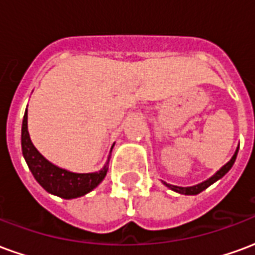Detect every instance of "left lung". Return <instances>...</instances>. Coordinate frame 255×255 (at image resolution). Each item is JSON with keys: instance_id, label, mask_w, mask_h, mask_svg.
Instances as JSON below:
<instances>
[{"instance_id": "obj_1", "label": "left lung", "mask_w": 255, "mask_h": 255, "mask_svg": "<svg viewBox=\"0 0 255 255\" xmlns=\"http://www.w3.org/2000/svg\"><path fill=\"white\" fill-rule=\"evenodd\" d=\"M238 150H239V147L236 149L235 154L232 155V158H231V160L228 161V162H227V164H225L223 168H220L219 171L216 172L213 176L209 177L208 180L199 183V184H197V186H192V187H179V186H172V184H168V183H165V182H162V183L165 184L166 187H169L171 190H173V191L179 192V194H184V195H197V194H199V192H202L203 190H206L209 186H212L214 182H217L219 179H221V177L224 176L227 172L230 171L231 168H232V165H234V162H235V160H236Z\"/></svg>"}]
</instances>
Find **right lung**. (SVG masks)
<instances>
[{"instance_id": "obj_1", "label": "right lung", "mask_w": 255, "mask_h": 255, "mask_svg": "<svg viewBox=\"0 0 255 255\" xmlns=\"http://www.w3.org/2000/svg\"><path fill=\"white\" fill-rule=\"evenodd\" d=\"M113 146H112V149H113ZM21 150H23L25 162L30 168L31 173L35 177L36 182L39 183L47 192L64 198V199H72V198L86 195L87 192L94 190L104 180L106 172H108V162L98 172L73 173V172L63 169V168L52 164L50 161H47L31 142L28 127H27V109H25L23 126H21Z\"/></svg>"}]
</instances>
